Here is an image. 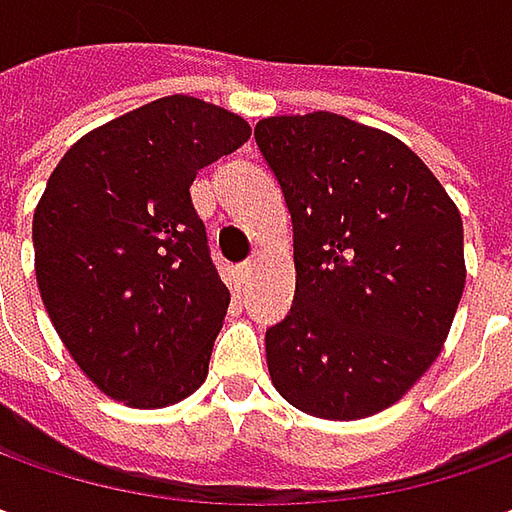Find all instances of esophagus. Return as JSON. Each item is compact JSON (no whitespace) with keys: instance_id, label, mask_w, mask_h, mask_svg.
Here are the masks:
<instances>
[{"instance_id":"esophagus-1","label":"esophagus","mask_w":512,"mask_h":512,"mask_svg":"<svg viewBox=\"0 0 512 512\" xmlns=\"http://www.w3.org/2000/svg\"><path fill=\"white\" fill-rule=\"evenodd\" d=\"M256 267H259V265H256V259H247L245 265H242V273H245L247 279H250V276H253V270H256Z\"/></svg>"}]
</instances>
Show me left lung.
<instances>
[{"mask_svg": "<svg viewBox=\"0 0 512 512\" xmlns=\"http://www.w3.org/2000/svg\"><path fill=\"white\" fill-rule=\"evenodd\" d=\"M253 136L293 222L270 379L316 419L373 416L442 353L467 276L459 207L404 142L339 113L270 116Z\"/></svg>", "mask_w": 512, "mask_h": 512, "instance_id": "left-lung-1", "label": "left lung"}]
</instances>
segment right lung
<instances>
[{
    "mask_svg": "<svg viewBox=\"0 0 512 512\" xmlns=\"http://www.w3.org/2000/svg\"><path fill=\"white\" fill-rule=\"evenodd\" d=\"M247 139L242 116L176 93L85 133L50 173L33 210L36 285L110 399L168 407L205 382L230 290L190 185Z\"/></svg>",
    "mask_w": 512,
    "mask_h": 512,
    "instance_id": "right-lung-1",
    "label": "right lung"
}]
</instances>
